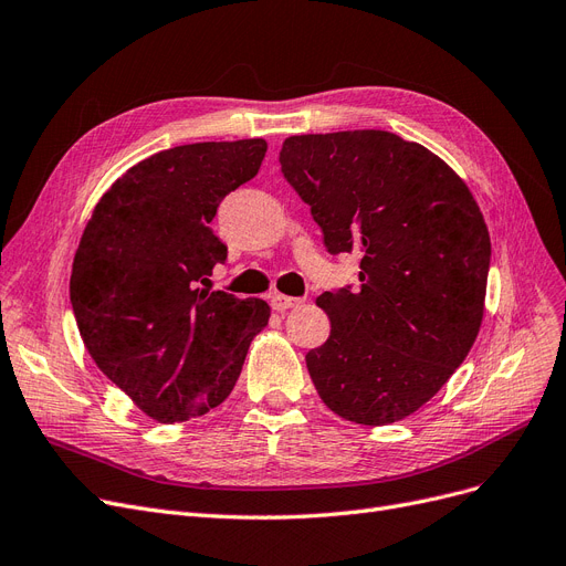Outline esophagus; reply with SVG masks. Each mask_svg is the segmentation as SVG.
<instances>
[{
  "label": "esophagus",
  "mask_w": 566,
  "mask_h": 566,
  "mask_svg": "<svg viewBox=\"0 0 566 566\" xmlns=\"http://www.w3.org/2000/svg\"><path fill=\"white\" fill-rule=\"evenodd\" d=\"M301 303H303V298L284 296V294H272V296H270V305H272V310H277V312H286V310H291V307H298Z\"/></svg>",
  "instance_id": "1"
}]
</instances>
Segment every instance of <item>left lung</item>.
I'll return each instance as SVG.
<instances>
[{"label": "left lung", "mask_w": 566, "mask_h": 566, "mask_svg": "<svg viewBox=\"0 0 566 566\" xmlns=\"http://www.w3.org/2000/svg\"><path fill=\"white\" fill-rule=\"evenodd\" d=\"M284 179L331 254L361 251L359 291H324L328 340L305 354L322 401L382 427L420 410L462 366L485 312L490 233L448 163L387 130L284 139Z\"/></svg>", "instance_id": "obj_1"}]
</instances>
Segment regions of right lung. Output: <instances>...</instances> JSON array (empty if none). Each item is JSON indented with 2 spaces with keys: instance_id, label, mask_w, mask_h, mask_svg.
I'll return each mask as SVG.
<instances>
[{
  "instance_id": "right-lung-1",
  "label": "right lung",
  "mask_w": 566,
  "mask_h": 566,
  "mask_svg": "<svg viewBox=\"0 0 566 566\" xmlns=\"http://www.w3.org/2000/svg\"><path fill=\"white\" fill-rule=\"evenodd\" d=\"M265 139L184 144L144 158L99 198L74 254L70 301L88 354L156 422H186L233 391L261 298L200 289L226 261L209 228L254 179Z\"/></svg>"
}]
</instances>
